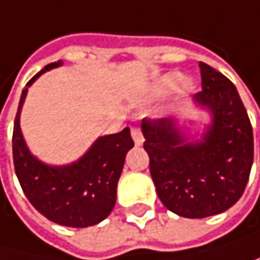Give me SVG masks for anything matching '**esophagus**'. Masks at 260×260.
Listing matches in <instances>:
<instances>
[{
    "instance_id": "esophagus-1",
    "label": "esophagus",
    "mask_w": 260,
    "mask_h": 260,
    "mask_svg": "<svg viewBox=\"0 0 260 260\" xmlns=\"http://www.w3.org/2000/svg\"><path fill=\"white\" fill-rule=\"evenodd\" d=\"M131 136H133V139H134L136 146H142V145H143V136H142V131H140L139 127H133Z\"/></svg>"
}]
</instances>
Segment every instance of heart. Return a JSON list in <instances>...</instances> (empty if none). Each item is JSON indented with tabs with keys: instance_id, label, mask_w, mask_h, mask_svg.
Instances as JSON below:
<instances>
[{
	"instance_id": "1",
	"label": "heart",
	"mask_w": 260,
	"mask_h": 260,
	"mask_svg": "<svg viewBox=\"0 0 260 260\" xmlns=\"http://www.w3.org/2000/svg\"><path fill=\"white\" fill-rule=\"evenodd\" d=\"M183 84V89L188 94H191L192 90H196L197 87V83L191 78L185 80V75L180 74V72H168L165 74L163 77L158 78L157 84H155V89H157V94L158 95H168L171 92L177 90L180 86Z\"/></svg>"
}]
</instances>
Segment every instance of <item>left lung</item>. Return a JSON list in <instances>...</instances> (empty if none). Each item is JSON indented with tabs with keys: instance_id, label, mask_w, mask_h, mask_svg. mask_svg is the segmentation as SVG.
<instances>
[{
	"instance_id": "1",
	"label": "left lung",
	"mask_w": 260,
	"mask_h": 260,
	"mask_svg": "<svg viewBox=\"0 0 260 260\" xmlns=\"http://www.w3.org/2000/svg\"><path fill=\"white\" fill-rule=\"evenodd\" d=\"M202 92L192 103L208 121L182 117L143 120L149 171L163 205L203 219L231 208L244 194L253 165V129L236 86L200 63Z\"/></svg>"
}]
</instances>
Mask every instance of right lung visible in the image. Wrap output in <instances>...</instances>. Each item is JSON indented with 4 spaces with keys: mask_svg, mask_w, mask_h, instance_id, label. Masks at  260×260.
<instances>
[{
    "mask_svg": "<svg viewBox=\"0 0 260 260\" xmlns=\"http://www.w3.org/2000/svg\"><path fill=\"white\" fill-rule=\"evenodd\" d=\"M61 64L46 66L23 89L13 123V165L26 197L38 213L63 226L86 228L112 213L124 158L134 142L129 127H124L121 133L100 136L81 157L66 165H50L32 154L20 124L27 92L43 74Z\"/></svg>",
    "mask_w": 260,
    "mask_h": 260,
    "instance_id": "add662e5",
    "label": "right lung"
}]
</instances>
